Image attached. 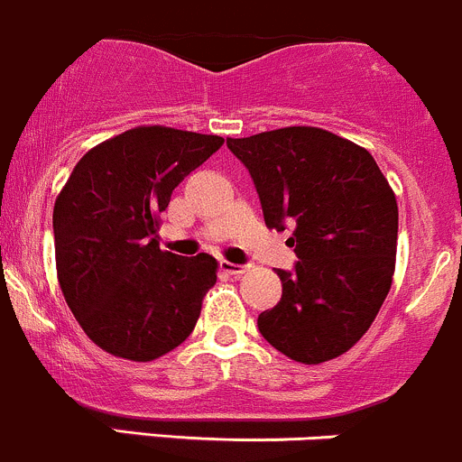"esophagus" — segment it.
Returning <instances> with one entry per match:
<instances>
[{"instance_id":"34e87169","label":"esophagus","mask_w":462,"mask_h":462,"mask_svg":"<svg viewBox=\"0 0 462 462\" xmlns=\"http://www.w3.org/2000/svg\"><path fill=\"white\" fill-rule=\"evenodd\" d=\"M222 269H225L226 273H231V276H242L249 267H246V264H236L229 263V260H222Z\"/></svg>"}]
</instances>
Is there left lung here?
<instances>
[{
	"instance_id": "obj_1",
	"label": "left lung",
	"mask_w": 462,
	"mask_h": 462,
	"mask_svg": "<svg viewBox=\"0 0 462 462\" xmlns=\"http://www.w3.org/2000/svg\"><path fill=\"white\" fill-rule=\"evenodd\" d=\"M226 145L246 166L264 225L285 231L299 263L278 269L281 303L260 335L300 364L348 353L371 328L395 272L397 202L362 145L312 125L260 132Z\"/></svg>"
}]
</instances>
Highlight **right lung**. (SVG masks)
<instances>
[{
  "label": "right lung",
  "mask_w": 462,
  "mask_h": 462,
  "mask_svg": "<svg viewBox=\"0 0 462 462\" xmlns=\"http://www.w3.org/2000/svg\"><path fill=\"white\" fill-rule=\"evenodd\" d=\"M222 143L166 125L132 127L91 148L62 186L53 207L58 282L105 353L152 362L193 332L217 260L162 251L159 213Z\"/></svg>",
  "instance_id": "obj_1"
}]
</instances>
